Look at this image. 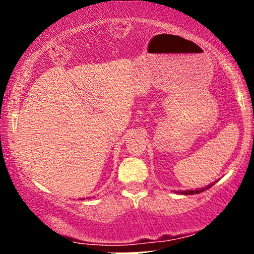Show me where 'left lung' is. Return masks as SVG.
Listing matches in <instances>:
<instances>
[{"mask_svg": "<svg viewBox=\"0 0 254 254\" xmlns=\"http://www.w3.org/2000/svg\"><path fill=\"white\" fill-rule=\"evenodd\" d=\"M212 186V184L211 185H209V186H206V188H204V189H199V190H191V191H182L180 192V193H184V194H193V193H199V192H203V191H205V190H208V189H210Z\"/></svg>", "mask_w": 254, "mask_h": 254, "instance_id": "8db88e82", "label": "left lung"}]
</instances>
